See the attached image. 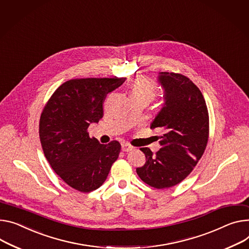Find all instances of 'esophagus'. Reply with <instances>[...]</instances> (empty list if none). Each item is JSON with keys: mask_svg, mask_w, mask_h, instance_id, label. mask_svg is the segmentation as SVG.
Segmentation results:
<instances>
[{"mask_svg": "<svg viewBox=\"0 0 249 249\" xmlns=\"http://www.w3.org/2000/svg\"><path fill=\"white\" fill-rule=\"evenodd\" d=\"M122 149H123V151H124V152H128V151H130V150L133 149V146H131V145L128 144V143H122Z\"/></svg>", "mask_w": 249, "mask_h": 249, "instance_id": "esophagus-1", "label": "esophagus"}]
</instances>
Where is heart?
I'll use <instances>...</instances> for the list:
<instances>
[{
  "instance_id": "obj_1",
  "label": "heart",
  "mask_w": 249,
  "mask_h": 249,
  "mask_svg": "<svg viewBox=\"0 0 249 249\" xmlns=\"http://www.w3.org/2000/svg\"><path fill=\"white\" fill-rule=\"evenodd\" d=\"M157 89L155 85L147 79H138L130 86L131 99H144L150 102L151 100L155 99Z\"/></svg>"
}]
</instances>
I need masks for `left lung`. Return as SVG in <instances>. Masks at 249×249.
<instances>
[{
	"instance_id": "left-lung-1",
	"label": "left lung",
	"mask_w": 249,
	"mask_h": 249,
	"mask_svg": "<svg viewBox=\"0 0 249 249\" xmlns=\"http://www.w3.org/2000/svg\"><path fill=\"white\" fill-rule=\"evenodd\" d=\"M158 81L163 89V104L150 128L160 127V149L154 155L142 147L145 163L137 174L146 184L159 189L182 181L197 164L208 141L209 120L203 95L185 75L161 71Z\"/></svg>"
}]
</instances>
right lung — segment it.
Here are the masks:
<instances>
[{
    "mask_svg": "<svg viewBox=\"0 0 249 249\" xmlns=\"http://www.w3.org/2000/svg\"><path fill=\"white\" fill-rule=\"evenodd\" d=\"M121 79H75L53 93L41 114L40 139L50 165L67 184L82 191L99 188L119 158L121 144L90 139L88 127L103 118L107 94L124 84Z\"/></svg>",
    "mask_w": 249,
    "mask_h": 249,
    "instance_id": "obj_1",
    "label": "right lung"
}]
</instances>
